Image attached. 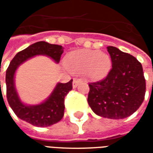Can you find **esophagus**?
Instances as JSON below:
<instances>
[{
  "label": "esophagus",
  "mask_w": 153,
  "mask_h": 153,
  "mask_svg": "<svg viewBox=\"0 0 153 153\" xmlns=\"http://www.w3.org/2000/svg\"><path fill=\"white\" fill-rule=\"evenodd\" d=\"M81 82V80L79 79H74V81H73V88H77V86L79 85V83Z\"/></svg>",
  "instance_id": "esophagus-1"
}]
</instances>
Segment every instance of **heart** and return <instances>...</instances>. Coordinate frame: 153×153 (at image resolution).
<instances>
[{
  "label": "heart",
  "mask_w": 153,
  "mask_h": 153,
  "mask_svg": "<svg viewBox=\"0 0 153 153\" xmlns=\"http://www.w3.org/2000/svg\"><path fill=\"white\" fill-rule=\"evenodd\" d=\"M65 65L71 72H83L88 78L99 79L108 74L111 69V60L104 52L83 49L68 54L65 59Z\"/></svg>",
  "instance_id": "b5f03b06"
}]
</instances>
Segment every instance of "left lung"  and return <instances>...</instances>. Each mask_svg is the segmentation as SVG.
<instances>
[{
  "label": "left lung",
  "mask_w": 153,
  "mask_h": 153,
  "mask_svg": "<svg viewBox=\"0 0 153 153\" xmlns=\"http://www.w3.org/2000/svg\"><path fill=\"white\" fill-rule=\"evenodd\" d=\"M112 68L107 76L89 83L88 105L93 111L105 118L124 119L134 113L144 100L143 70L134 56L115 47H107Z\"/></svg>",
  "instance_id": "obj_1"
}]
</instances>
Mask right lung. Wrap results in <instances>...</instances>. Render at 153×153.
Segmentation results:
<instances>
[{"label":"right lung","mask_w":153,"mask_h":153,"mask_svg":"<svg viewBox=\"0 0 153 153\" xmlns=\"http://www.w3.org/2000/svg\"><path fill=\"white\" fill-rule=\"evenodd\" d=\"M63 52L62 46L42 41L18 52L10 61L5 74L6 97L9 105L19 118L38 127L51 126L63 118L65 97L72 90L73 80L66 83H57L50 96L42 102L36 105H27L23 102L15 84V72L18 67L26 60L36 56H47L56 63H59Z\"/></svg>","instance_id":"add662e5"}]
</instances>
